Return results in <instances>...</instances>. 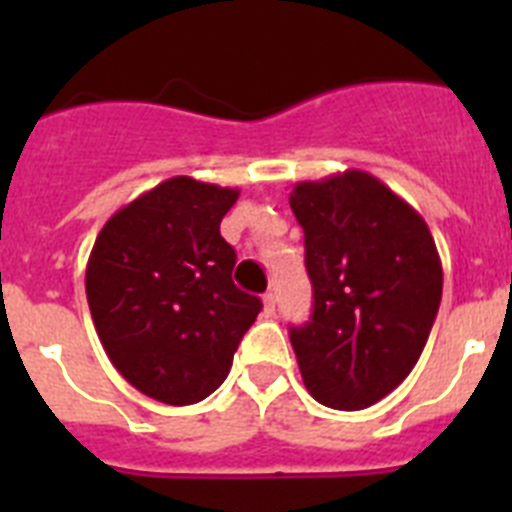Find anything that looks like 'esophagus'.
Instances as JSON below:
<instances>
[{
  "label": "esophagus",
  "instance_id": "esophagus-1",
  "mask_svg": "<svg viewBox=\"0 0 512 512\" xmlns=\"http://www.w3.org/2000/svg\"><path fill=\"white\" fill-rule=\"evenodd\" d=\"M274 310H277V295H274V292H266V295H264V312H266V315H274Z\"/></svg>",
  "mask_w": 512,
  "mask_h": 512
}]
</instances>
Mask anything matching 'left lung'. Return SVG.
<instances>
[{
  "label": "left lung",
  "instance_id": "8db88e82",
  "mask_svg": "<svg viewBox=\"0 0 512 512\" xmlns=\"http://www.w3.org/2000/svg\"><path fill=\"white\" fill-rule=\"evenodd\" d=\"M289 205L315 297L289 330L302 382L328 408L364 410L423 354L443 289L436 243L400 194L359 169L300 182Z\"/></svg>",
  "mask_w": 512,
  "mask_h": 512
}]
</instances>
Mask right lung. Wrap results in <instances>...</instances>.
Returning a JSON list of instances; mask_svg holds the SVG:
<instances>
[{
  "mask_svg": "<svg viewBox=\"0 0 512 512\" xmlns=\"http://www.w3.org/2000/svg\"><path fill=\"white\" fill-rule=\"evenodd\" d=\"M238 189L174 176L104 223L87 264V302L112 366L166 405L225 382L261 300L233 284L220 220Z\"/></svg>",
  "mask_w": 512,
  "mask_h": 512,
  "instance_id": "add662e5",
  "label": "right lung"
}]
</instances>
